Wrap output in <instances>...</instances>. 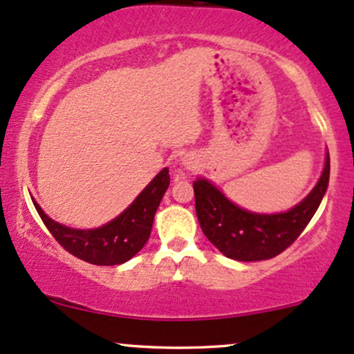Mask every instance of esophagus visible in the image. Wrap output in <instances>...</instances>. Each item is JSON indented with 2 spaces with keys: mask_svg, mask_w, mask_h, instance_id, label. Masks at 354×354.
<instances>
[{
  "mask_svg": "<svg viewBox=\"0 0 354 354\" xmlns=\"http://www.w3.org/2000/svg\"><path fill=\"white\" fill-rule=\"evenodd\" d=\"M181 161H183V166H185L186 169H193L194 168V158L185 156Z\"/></svg>",
  "mask_w": 354,
  "mask_h": 354,
  "instance_id": "esophagus-1",
  "label": "esophagus"
}]
</instances>
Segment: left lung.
Segmentation results:
<instances>
[{"mask_svg": "<svg viewBox=\"0 0 354 354\" xmlns=\"http://www.w3.org/2000/svg\"><path fill=\"white\" fill-rule=\"evenodd\" d=\"M330 183V153L324 158V168L318 183L308 196L283 213H253L223 194L206 178L193 183L196 216L205 236L236 261H261L274 258L293 245L296 238L315 216Z\"/></svg>", "mask_w": 354, "mask_h": 354, "instance_id": "1", "label": "left lung"}]
</instances>
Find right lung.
<instances>
[{
  "label": "right lung",
  "mask_w": 354,
  "mask_h": 354,
  "mask_svg": "<svg viewBox=\"0 0 354 354\" xmlns=\"http://www.w3.org/2000/svg\"><path fill=\"white\" fill-rule=\"evenodd\" d=\"M168 186L169 169L163 168L123 213L106 225L91 230L61 225L44 213L35 198L31 200L46 228L68 253L91 265L115 266L131 259L146 245L151 234L154 214Z\"/></svg>",
  "instance_id": "right-lung-1"
}]
</instances>
